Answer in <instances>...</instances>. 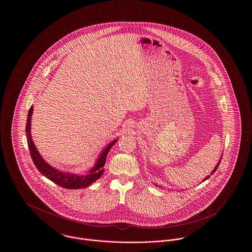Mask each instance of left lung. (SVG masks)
I'll use <instances>...</instances> for the list:
<instances>
[{"instance_id":"obj_1","label":"left lung","mask_w":252,"mask_h":252,"mask_svg":"<svg viewBox=\"0 0 252 252\" xmlns=\"http://www.w3.org/2000/svg\"><path fill=\"white\" fill-rule=\"evenodd\" d=\"M221 158H222V156H221V158H220V159H219V161H218V162H217V164H216V167H215V169H214V170H213V171H212V172H211V175H214V174H215V172H216V170H217V168H218V166H219V164H220V161H221ZM211 175H210V176H207V177H206V178H205V179H204V180H202V181H205V180H208V179H209V178H210V177H211ZM154 185H155V186H158V185H156V184H154Z\"/></svg>"}]
</instances>
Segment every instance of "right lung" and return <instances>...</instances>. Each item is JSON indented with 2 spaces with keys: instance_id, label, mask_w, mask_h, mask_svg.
Here are the masks:
<instances>
[{
  "instance_id": "add662e5",
  "label": "right lung",
  "mask_w": 252,
  "mask_h": 252,
  "mask_svg": "<svg viewBox=\"0 0 252 252\" xmlns=\"http://www.w3.org/2000/svg\"><path fill=\"white\" fill-rule=\"evenodd\" d=\"M33 106L30 108L28 111L27 115V122H26V127H25V132H26V138H27V144L29 147V151L32 157L33 162L37 168V170L42 174L44 177H46L48 180L55 182L59 186H61L66 189H82L90 186L99 178L102 177L104 170H105V163H106V158L108 156L109 150L114 144L117 143L118 139L113 140L109 144L105 146V148L101 151L100 155L95 160V163L94 166L91 168L87 174L85 175H77L70 173L67 171H61L60 169L53 167L47 163L43 158L40 156L39 152L36 149V145L34 144L32 140V135H31V118L33 114Z\"/></svg>"
}]
</instances>
